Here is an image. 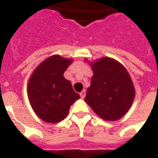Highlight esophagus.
I'll return each mask as SVG.
<instances>
[{"label": "esophagus", "mask_w": 158, "mask_h": 158, "mask_svg": "<svg viewBox=\"0 0 158 158\" xmlns=\"http://www.w3.org/2000/svg\"><path fill=\"white\" fill-rule=\"evenodd\" d=\"M85 94H86V91H85V90H83L82 91L79 93V95H80L81 98H85Z\"/></svg>", "instance_id": "1"}]
</instances>
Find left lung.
Segmentation results:
<instances>
[{"label": "left lung", "mask_w": 158, "mask_h": 158, "mask_svg": "<svg viewBox=\"0 0 158 158\" xmlns=\"http://www.w3.org/2000/svg\"><path fill=\"white\" fill-rule=\"evenodd\" d=\"M90 65L93 76L85 101L102 119L117 121L128 111L135 97L128 72L123 65L110 57L90 61Z\"/></svg>", "instance_id": "1"}]
</instances>
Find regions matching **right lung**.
<instances>
[{"instance_id":"add662e5","label":"right lung","mask_w":158,"mask_h":158,"mask_svg":"<svg viewBox=\"0 0 158 158\" xmlns=\"http://www.w3.org/2000/svg\"><path fill=\"white\" fill-rule=\"evenodd\" d=\"M73 60L60 56H49L37 67L28 82L31 105L38 117L48 123H57L68 116L71 105L80 98L64 72Z\"/></svg>"}]
</instances>
